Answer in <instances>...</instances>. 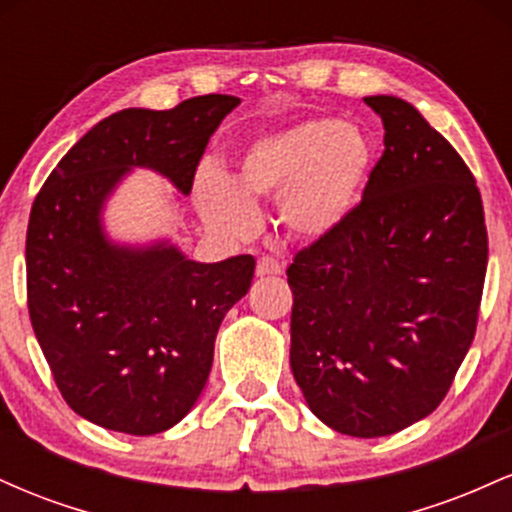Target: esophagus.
<instances>
[{
  "label": "esophagus",
  "mask_w": 512,
  "mask_h": 512,
  "mask_svg": "<svg viewBox=\"0 0 512 512\" xmlns=\"http://www.w3.org/2000/svg\"><path fill=\"white\" fill-rule=\"evenodd\" d=\"M276 274H284V264L274 257H260L257 260V276H276Z\"/></svg>",
  "instance_id": "esophagus-1"
}]
</instances>
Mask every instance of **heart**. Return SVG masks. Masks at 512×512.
<instances>
[{
  "mask_svg": "<svg viewBox=\"0 0 512 512\" xmlns=\"http://www.w3.org/2000/svg\"><path fill=\"white\" fill-rule=\"evenodd\" d=\"M373 149L351 125L315 120L257 139L226 180L216 173L197 182V209L214 233L248 238L257 207L279 199V221L293 238L332 236L361 202Z\"/></svg>",
  "mask_w": 512,
  "mask_h": 512,
  "instance_id": "obj_1",
  "label": "heart"
}]
</instances>
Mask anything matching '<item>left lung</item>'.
Returning <instances> with one entry per match:
<instances>
[{
  "label": "left lung",
  "instance_id": "8db88e82",
  "mask_svg": "<svg viewBox=\"0 0 512 512\" xmlns=\"http://www.w3.org/2000/svg\"><path fill=\"white\" fill-rule=\"evenodd\" d=\"M385 151L361 202L286 269L291 370L334 431L380 438L443 402L477 332L489 233L472 170L414 105L363 98Z\"/></svg>",
  "mask_w": 512,
  "mask_h": 512
}]
</instances>
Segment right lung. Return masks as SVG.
<instances>
[{
	"label": "right lung",
	"mask_w": 512,
	"mask_h": 512,
	"mask_svg": "<svg viewBox=\"0 0 512 512\" xmlns=\"http://www.w3.org/2000/svg\"><path fill=\"white\" fill-rule=\"evenodd\" d=\"M238 103L209 93L170 110H120L67 151L35 197L28 315L64 402L93 424L154 436L207 385L216 332L248 293L255 257L202 264L166 245L117 248L98 214L132 166L156 168L187 195L209 137Z\"/></svg>",
	"instance_id": "add662e5"
}]
</instances>
